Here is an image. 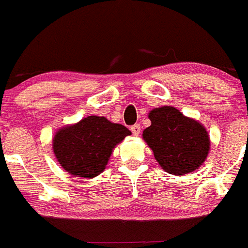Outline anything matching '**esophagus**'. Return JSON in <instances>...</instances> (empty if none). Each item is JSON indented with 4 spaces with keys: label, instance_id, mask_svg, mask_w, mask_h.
<instances>
[{
    "label": "esophagus",
    "instance_id": "obj_1",
    "mask_svg": "<svg viewBox=\"0 0 248 248\" xmlns=\"http://www.w3.org/2000/svg\"><path fill=\"white\" fill-rule=\"evenodd\" d=\"M140 131H141V126H140V124H135L131 126V132L134 136H137V135L140 134Z\"/></svg>",
    "mask_w": 248,
    "mask_h": 248
}]
</instances>
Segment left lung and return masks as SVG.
<instances>
[{"instance_id":"left-lung-1","label":"left lung","mask_w":248,"mask_h":248,"mask_svg":"<svg viewBox=\"0 0 248 248\" xmlns=\"http://www.w3.org/2000/svg\"><path fill=\"white\" fill-rule=\"evenodd\" d=\"M149 119L151 126L144 129L142 136L166 172L185 175L202 165L210 149V139L199 122L170 106L152 109Z\"/></svg>"}]
</instances>
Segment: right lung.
<instances>
[{"instance_id":"right-lung-1","label":"right lung","mask_w":248,"mask_h":248,"mask_svg":"<svg viewBox=\"0 0 248 248\" xmlns=\"http://www.w3.org/2000/svg\"><path fill=\"white\" fill-rule=\"evenodd\" d=\"M129 135L131 131L124 125L111 123L105 117L90 116L59 130L53 140V149L67 172L92 178L104 171L112 149Z\"/></svg>"}]
</instances>
